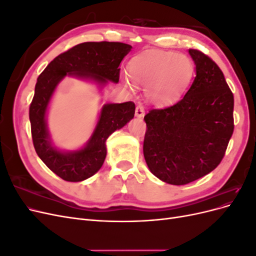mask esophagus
<instances>
[{
	"label": "esophagus",
	"instance_id": "esophagus-1",
	"mask_svg": "<svg viewBox=\"0 0 256 256\" xmlns=\"http://www.w3.org/2000/svg\"><path fill=\"white\" fill-rule=\"evenodd\" d=\"M144 114H145L144 108L142 106H140V104L136 106V118H142L143 116H144Z\"/></svg>",
	"mask_w": 256,
	"mask_h": 256
}]
</instances>
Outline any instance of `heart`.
I'll return each instance as SVG.
<instances>
[{"label":"heart","mask_w":256,"mask_h":256,"mask_svg":"<svg viewBox=\"0 0 256 256\" xmlns=\"http://www.w3.org/2000/svg\"><path fill=\"white\" fill-rule=\"evenodd\" d=\"M128 70L135 82L146 86L147 99L162 106L173 102L187 88L193 76V65L184 54L148 51L131 60ZM122 82L129 90L136 88L128 76H124Z\"/></svg>","instance_id":"b5f03b06"}]
</instances>
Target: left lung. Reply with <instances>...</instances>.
Returning a JSON list of instances; mask_svg holds the SVG:
<instances>
[{
	"label": "left lung",
	"mask_w": 256,
	"mask_h": 256,
	"mask_svg": "<svg viewBox=\"0 0 256 256\" xmlns=\"http://www.w3.org/2000/svg\"><path fill=\"white\" fill-rule=\"evenodd\" d=\"M196 76L177 104L144 116V158L150 172L171 184H187L219 166L234 131V96L206 54L189 49Z\"/></svg>",
	"instance_id": "8db88e82"
}]
</instances>
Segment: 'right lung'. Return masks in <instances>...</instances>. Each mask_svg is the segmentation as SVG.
<instances>
[{"label": "right lung", "mask_w": 256, "mask_h": 256, "mask_svg": "<svg viewBox=\"0 0 256 256\" xmlns=\"http://www.w3.org/2000/svg\"><path fill=\"white\" fill-rule=\"evenodd\" d=\"M122 42H83L58 56L38 76L30 106V131L35 150L51 171L66 182H82L97 173L106 156V138L134 118L136 104H106L100 111L97 125L83 148L62 152L53 146L47 126V110L58 84L72 76L92 80L100 88L108 81H120V62L131 50Z\"/></svg>", "instance_id": "add662e5"}]
</instances>
